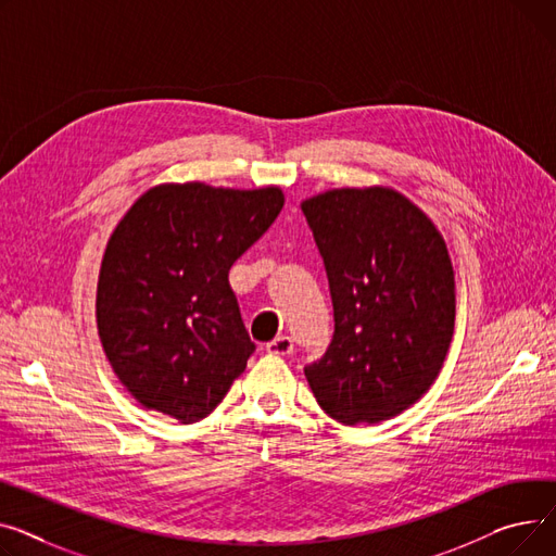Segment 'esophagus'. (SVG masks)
<instances>
[{
  "label": "esophagus",
  "mask_w": 556,
  "mask_h": 556,
  "mask_svg": "<svg viewBox=\"0 0 556 556\" xmlns=\"http://www.w3.org/2000/svg\"><path fill=\"white\" fill-rule=\"evenodd\" d=\"M265 348H267V352H269V354L285 356V354H289V352L293 350V341H291L289 337H285V334H278V337H276V339H271Z\"/></svg>",
  "instance_id": "1"
}]
</instances>
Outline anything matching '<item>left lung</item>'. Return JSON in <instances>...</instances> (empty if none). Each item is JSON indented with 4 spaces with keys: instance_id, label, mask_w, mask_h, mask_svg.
Here are the masks:
<instances>
[{
    "instance_id": "left-lung-1",
    "label": "left lung",
    "mask_w": 556,
    "mask_h": 556,
    "mask_svg": "<svg viewBox=\"0 0 556 556\" xmlns=\"http://www.w3.org/2000/svg\"><path fill=\"white\" fill-rule=\"evenodd\" d=\"M334 307L332 343L305 377L345 427L415 404L444 364L455 280L435 224L393 188H337L303 204Z\"/></svg>"
}]
</instances>
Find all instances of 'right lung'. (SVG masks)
I'll return each mask as SVG.
<instances>
[{"label":"right lung","mask_w":556,"mask_h":556,"mask_svg":"<svg viewBox=\"0 0 556 556\" xmlns=\"http://www.w3.org/2000/svg\"><path fill=\"white\" fill-rule=\"evenodd\" d=\"M282 204L276 186L163 184L118 222L98 276L96 320L116 377L141 406L200 421L244 372L255 343L228 271Z\"/></svg>","instance_id":"obj_1"}]
</instances>
